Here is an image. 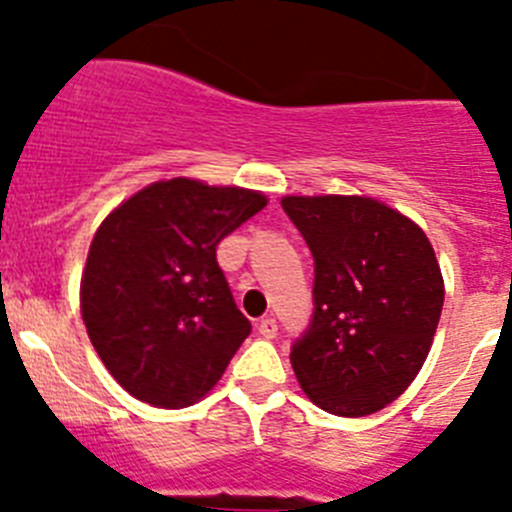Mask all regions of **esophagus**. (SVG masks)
Segmentation results:
<instances>
[{"label":"esophagus","instance_id":"esophagus-1","mask_svg":"<svg viewBox=\"0 0 512 512\" xmlns=\"http://www.w3.org/2000/svg\"><path fill=\"white\" fill-rule=\"evenodd\" d=\"M257 331H260V336H265V339H273L275 331H278V324H275V319H270V316H262V319L257 321Z\"/></svg>","mask_w":512,"mask_h":512}]
</instances>
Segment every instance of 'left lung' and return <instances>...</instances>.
Listing matches in <instances>:
<instances>
[{
  "instance_id": "left-lung-1",
  "label": "left lung",
  "mask_w": 512,
  "mask_h": 512,
  "mask_svg": "<svg viewBox=\"0 0 512 512\" xmlns=\"http://www.w3.org/2000/svg\"><path fill=\"white\" fill-rule=\"evenodd\" d=\"M316 262L313 321L290 352L321 411L362 418L416 380L434 344L444 278L426 232L370 196H283Z\"/></svg>"
}]
</instances>
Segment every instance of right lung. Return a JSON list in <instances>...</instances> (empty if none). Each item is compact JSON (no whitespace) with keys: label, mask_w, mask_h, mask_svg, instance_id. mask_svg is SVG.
<instances>
[{"label":"right lung","mask_w":512,"mask_h":512,"mask_svg":"<svg viewBox=\"0 0 512 512\" xmlns=\"http://www.w3.org/2000/svg\"><path fill=\"white\" fill-rule=\"evenodd\" d=\"M265 206L252 188L170 178L99 224L81 275V316L132 398L186 408L222 380L252 324L234 303L216 245Z\"/></svg>","instance_id":"1"}]
</instances>
